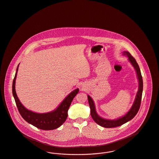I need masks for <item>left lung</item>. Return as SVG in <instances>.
Wrapping results in <instances>:
<instances>
[{"mask_svg": "<svg viewBox=\"0 0 159 159\" xmlns=\"http://www.w3.org/2000/svg\"><path fill=\"white\" fill-rule=\"evenodd\" d=\"M124 55H127L128 57V59L130 61V63L134 67L136 73L138 75V80H139V87L138 90L137 95L136 97V99L134 101V102L130 110L127 113V114L124 116L120 117L119 119L116 120H107L104 119L103 118H101L99 116L96 112L94 102L91 98L90 96H87L88 98V101L90 108V113L91 116L94 120L96 124L98 125L105 127V128H114V127H119L124 124H125L129 120H131L138 113V111L140 108V103L142 101V91H143V80L142 76L140 72V70L139 68V66L138 65L137 61H136L135 58L129 53L128 52H124Z\"/></svg>", "mask_w": 159, "mask_h": 159, "instance_id": "8db88e82", "label": "left lung"}]
</instances>
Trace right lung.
Returning a JSON list of instances; mask_svg holds the SVG:
<instances>
[{
	"label": "right lung",
	"instance_id": "1",
	"mask_svg": "<svg viewBox=\"0 0 159 159\" xmlns=\"http://www.w3.org/2000/svg\"><path fill=\"white\" fill-rule=\"evenodd\" d=\"M19 65L12 82V94L16 106L21 117L28 123L43 130H51L60 127L66 121L67 111L75 96L78 93L79 89H76L67 96L61 104L55 110L47 113H36L27 110L20 103L15 90V83Z\"/></svg>",
	"mask_w": 159,
	"mask_h": 159
}]
</instances>
